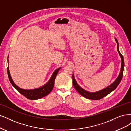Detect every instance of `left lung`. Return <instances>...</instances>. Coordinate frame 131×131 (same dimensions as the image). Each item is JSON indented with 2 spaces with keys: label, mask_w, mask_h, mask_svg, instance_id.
<instances>
[{
  "label": "left lung",
  "mask_w": 131,
  "mask_h": 131,
  "mask_svg": "<svg viewBox=\"0 0 131 131\" xmlns=\"http://www.w3.org/2000/svg\"><path fill=\"white\" fill-rule=\"evenodd\" d=\"M115 40L116 43H117V50L118 53H119L121 59V69H120V72L119 75H118V77L116 78V79L115 80L112 84L110 85L106 88L99 90L96 92H89L84 89L83 88H81V87L79 86L78 83L77 82L76 80H75V77H74V74H73V84L74 86L75 89L78 92L80 93L82 96L86 98L90 99V100H100V99L105 97L107 95L109 94L110 92H112L113 91H114L115 89L117 86L119 85V84L121 82V79L122 78L123 76V72H124V57H123L122 55L121 54L119 51V45H118V41L116 39V38H115Z\"/></svg>",
  "instance_id": "obj_1"
}]
</instances>
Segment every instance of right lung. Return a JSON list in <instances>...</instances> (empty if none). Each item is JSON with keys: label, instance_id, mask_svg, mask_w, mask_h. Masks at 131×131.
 I'll list each match as a JSON object with an SVG mask.
<instances>
[{"label": "right lung", "instance_id": "add662e5", "mask_svg": "<svg viewBox=\"0 0 131 131\" xmlns=\"http://www.w3.org/2000/svg\"><path fill=\"white\" fill-rule=\"evenodd\" d=\"M8 58L9 56L7 57V58ZM7 62L9 63V59H7ZM61 68V67H59V68L56 69L54 71V72L52 74V76L50 78V80L44 85L37 89L30 90L23 89L22 88H20L19 87H18L17 85L15 84V82H14L13 79H12L10 73L9 64L8 67H7V74H8V77L11 85H13V86L14 87L19 93L22 94L23 96H24L28 99H29V100H38V99H40L43 97H45L51 92V91L52 90L54 87L55 78L56 77V75L58 72V71Z\"/></svg>", "mask_w": 131, "mask_h": 131}]
</instances>
